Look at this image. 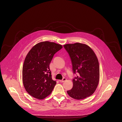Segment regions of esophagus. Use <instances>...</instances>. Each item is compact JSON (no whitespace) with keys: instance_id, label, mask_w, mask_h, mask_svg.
<instances>
[{"instance_id":"34e87169","label":"esophagus","mask_w":122,"mask_h":122,"mask_svg":"<svg viewBox=\"0 0 122 122\" xmlns=\"http://www.w3.org/2000/svg\"><path fill=\"white\" fill-rule=\"evenodd\" d=\"M65 81H66V79L65 78H63V79L62 80H60L59 81L60 82H64Z\"/></svg>"}]
</instances>
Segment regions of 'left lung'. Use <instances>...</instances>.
Here are the masks:
<instances>
[{
  "mask_svg": "<svg viewBox=\"0 0 122 122\" xmlns=\"http://www.w3.org/2000/svg\"><path fill=\"white\" fill-rule=\"evenodd\" d=\"M64 47L71 59L73 74L77 73L73 79L72 88L67 92L68 94L78 100L90 97L97 89L99 80V66L97 56L85 44H67Z\"/></svg>",
  "mask_w": 122,
  "mask_h": 122,
  "instance_id": "1",
  "label": "left lung"
}]
</instances>
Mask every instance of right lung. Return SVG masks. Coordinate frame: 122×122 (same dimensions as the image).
I'll return each instance as SVG.
<instances>
[{"label":"right lung","instance_id":"right-lung-1","mask_svg":"<svg viewBox=\"0 0 122 122\" xmlns=\"http://www.w3.org/2000/svg\"><path fill=\"white\" fill-rule=\"evenodd\" d=\"M62 48L49 41L36 44L25 57L22 70L25 88L32 97L43 99L51 92L56 84L52 79L49 64L54 55Z\"/></svg>","mask_w":122,"mask_h":122}]
</instances>
